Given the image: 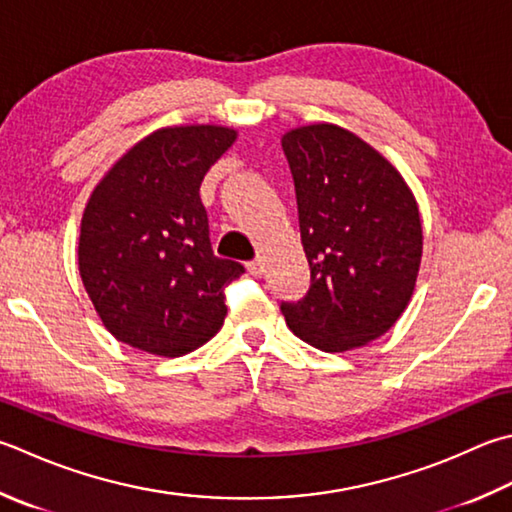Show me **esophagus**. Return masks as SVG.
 I'll list each match as a JSON object with an SVG mask.
<instances>
[{
	"label": "esophagus",
	"instance_id": "1",
	"mask_svg": "<svg viewBox=\"0 0 512 512\" xmlns=\"http://www.w3.org/2000/svg\"><path fill=\"white\" fill-rule=\"evenodd\" d=\"M246 268H248V273L253 275V277H262L264 275V259H253V262H248L246 264Z\"/></svg>",
	"mask_w": 512,
	"mask_h": 512
}]
</instances>
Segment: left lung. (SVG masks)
<instances>
[{
    "label": "left lung",
    "mask_w": 512,
    "mask_h": 512,
    "mask_svg": "<svg viewBox=\"0 0 512 512\" xmlns=\"http://www.w3.org/2000/svg\"><path fill=\"white\" fill-rule=\"evenodd\" d=\"M310 288L282 302L288 328L326 353L366 346L410 302L422 264L415 195L384 155L350 130L310 124L288 130Z\"/></svg>",
    "instance_id": "1"
}]
</instances>
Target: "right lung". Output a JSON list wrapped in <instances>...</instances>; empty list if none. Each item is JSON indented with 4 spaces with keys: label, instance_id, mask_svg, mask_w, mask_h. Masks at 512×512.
I'll list each match as a JSON object with an SVG mask.
<instances>
[{
    "label": "right lung",
    "instance_id": "1",
    "mask_svg": "<svg viewBox=\"0 0 512 512\" xmlns=\"http://www.w3.org/2000/svg\"><path fill=\"white\" fill-rule=\"evenodd\" d=\"M235 139L237 130L213 124L159 128L119 157L90 195L79 275L122 344L182 357L222 328L224 288L244 266L215 257L199 186Z\"/></svg>",
    "mask_w": 512,
    "mask_h": 512
}]
</instances>
